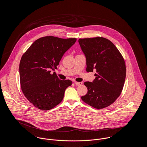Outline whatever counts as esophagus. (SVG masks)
<instances>
[{
  "label": "esophagus",
  "instance_id": "34e87169",
  "mask_svg": "<svg viewBox=\"0 0 147 147\" xmlns=\"http://www.w3.org/2000/svg\"><path fill=\"white\" fill-rule=\"evenodd\" d=\"M74 83H75V84H76V86H81V85L82 84V82H77V81H75Z\"/></svg>",
  "mask_w": 147,
  "mask_h": 147
}]
</instances>
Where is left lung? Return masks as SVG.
Segmentation results:
<instances>
[{
  "mask_svg": "<svg viewBox=\"0 0 147 147\" xmlns=\"http://www.w3.org/2000/svg\"><path fill=\"white\" fill-rule=\"evenodd\" d=\"M78 42L87 60V72L96 70L93 82L84 83L87 94L81 99L96 109L112 104L120 95L126 68L124 58L116 46L103 37L80 38Z\"/></svg>",
  "mask_w": 147,
  "mask_h": 147,
  "instance_id": "1",
  "label": "left lung"
}]
</instances>
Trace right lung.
Wrapping results in <instances>:
<instances>
[{"mask_svg":"<svg viewBox=\"0 0 147 147\" xmlns=\"http://www.w3.org/2000/svg\"><path fill=\"white\" fill-rule=\"evenodd\" d=\"M76 40L42 37L23 55L19 66L21 88L36 108L48 111L55 108L63 99L66 89L71 86V81L60 80L55 72H51L57 69L63 55Z\"/></svg>","mask_w":147,"mask_h":147,"instance_id":"right-lung-1","label":"right lung"}]
</instances>
